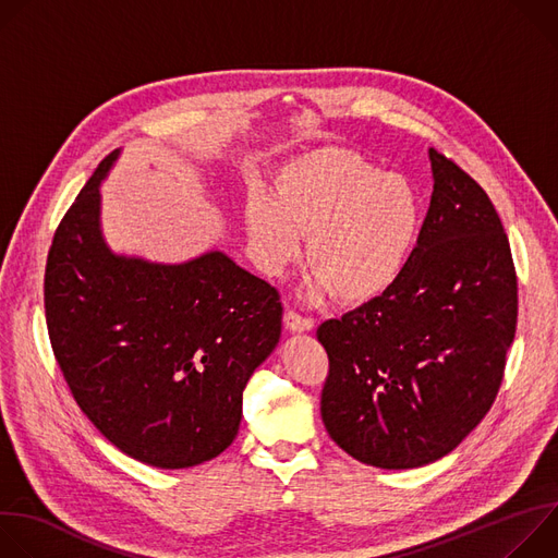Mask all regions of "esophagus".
Segmentation results:
<instances>
[{
  "label": "esophagus",
  "mask_w": 558,
  "mask_h": 558,
  "mask_svg": "<svg viewBox=\"0 0 558 558\" xmlns=\"http://www.w3.org/2000/svg\"><path fill=\"white\" fill-rule=\"evenodd\" d=\"M284 327H287L291 333H306V331L313 329V320H311V317L298 315L295 311H287V315H284Z\"/></svg>",
  "instance_id": "esophagus-1"
}]
</instances>
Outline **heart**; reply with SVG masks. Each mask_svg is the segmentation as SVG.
Returning a JSON list of instances; mask_svg holds the SVG:
<instances>
[{
    "instance_id": "heart-1",
    "label": "heart",
    "mask_w": 558,
    "mask_h": 558,
    "mask_svg": "<svg viewBox=\"0 0 558 558\" xmlns=\"http://www.w3.org/2000/svg\"><path fill=\"white\" fill-rule=\"evenodd\" d=\"M245 222L258 265L282 276L300 260L306 238L311 295L344 304L386 293L409 267L424 229L420 190L366 156L323 147L284 166L276 192L256 183Z\"/></svg>"
}]
</instances>
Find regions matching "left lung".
<instances>
[{"instance_id": "left-lung-1", "label": "left lung", "mask_w": 558, "mask_h": 558, "mask_svg": "<svg viewBox=\"0 0 558 558\" xmlns=\"http://www.w3.org/2000/svg\"><path fill=\"white\" fill-rule=\"evenodd\" d=\"M433 196L420 245L386 293L327 320L320 413L353 459L407 470L454 450L490 411L517 331V274L482 190L428 149Z\"/></svg>"}]
</instances>
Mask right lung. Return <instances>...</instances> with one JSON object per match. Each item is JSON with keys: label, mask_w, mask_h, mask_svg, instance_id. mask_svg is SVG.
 <instances>
[{"label": "right lung", "mask_w": 558, "mask_h": 558, "mask_svg": "<svg viewBox=\"0 0 558 558\" xmlns=\"http://www.w3.org/2000/svg\"><path fill=\"white\" fill-rule=\"evenodd\" d=\"M104 158L46 265L48 336L74 400L128 457L192 468L238 435L243 388L282 331L278 291L209 250L185 263L117 254L101 227Z\"/></svg>", "instance_id": "add662e5"}]
</instances>
